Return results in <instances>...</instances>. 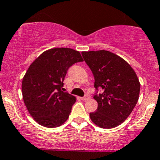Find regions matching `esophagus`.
<instances>
[{
	"mask_svg": "<svg viewBox=\"0 0 160 160\" xmlns=\"http://www.w3.org/2000/svg\"><path fill=\"white\" fill-rule=\"evenodd\" d=\"M90 95H86L84 97L82 98V99L83 100V101H87V100H89L90 99Z\"/></svg>",
	"mask_w": 160,
	"mask_h": 160,
	"instance_id": "1",
	"label": "esophagus"
}]
</instances>
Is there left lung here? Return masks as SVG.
Returning a JSON list of instances; mask_svg holds the SVG:
<instances>
[{
	"label": "left lung",
	"mask_w": 160,
	"mask_h": 160,
	"mask_svg": "<svg viewBox=\"0 0 160 160\" xmlns=\"http://www.w3.org/2000/svg\"><path fill=\"white\" fill-rule=\"evenodd\" d=\"M82 56L94 75V98L98 104L96 112H90V118L100 128H115L126 120L138 102L137 75L124 59L108 51H84Z\"/></svg>",
	"instance_id": "left-lung-1"
}]
</instances>
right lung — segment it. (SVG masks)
<instances>
[{"label":"right lung","mask_w":160,"mask_h":160,"mask_svg":"<svg viewBox=\"0 0 160 160\" xmlns=\"http://www.w3.org/2000/svg\"><path fill=\"white\" fill-rule=\"evenodd\" d=\"M82 61L79 51L56 48L43 52L30 65L22 80V95L38 124L52 128L66 122L76 98L62 91L63 80L68 68Z\"/></svg>","instance_id":"right-lung-1"}]
</instances>
